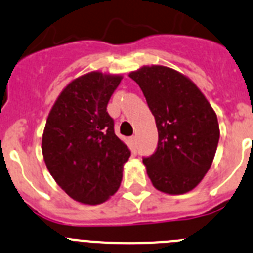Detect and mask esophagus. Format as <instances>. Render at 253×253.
<instances>
[{
	"instance_id": "obj_1",
	"label": "esophagus",
	"mask_w": 253,
	"mask_h": 253,
	"mask_svg": "<svg viewBox=\"0 0 253 253\" xmlns=\"http://www.w3.org/2000/svg\"><path fill=\"white\" fill-rule=\"evenodd\" d=\"M130 143L133 147H137V137H130Z\"/></svg>"
}]
</instances>
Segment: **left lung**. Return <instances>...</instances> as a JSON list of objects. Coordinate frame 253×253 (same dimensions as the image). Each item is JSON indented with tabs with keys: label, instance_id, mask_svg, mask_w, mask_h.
Masks as SVG:
<instances>
[{
	"label": "left lung",
	"instance_id": "left-lung-1",
	"mask_svg": "<svg viewBox=\"0 0 253 253\" xmlns=\"http://www.w3.org/2000/svg\"><path fill=\"white\" fill-rule=\"evenodd\" d=\"M139 84L158 130L157 149L143 158L152 184L180 195L195 189L209 171L219 142L216 114L190 78L165 66L129 73Z\"/></svg>",
	"mask_w": 253,
	"mask_h": 253
}]
</instances>
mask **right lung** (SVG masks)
Listing matches in <instances>:
<instances>
[{
  "label": "right lung",
  "mask_w": 253,
  "mask_h": 253,
  "mask_svg": "<svg viewBox=\"0 0 253 253\" xmlns=\"http://www.w3.org/2000/svg\"><path fill=\"white\" fill-rule=\"evenodd\" d=\"M120 75L93 71L69 82L46 119L42 139L51 177L76 202L96 205L118 191L130 151L115 135L107 102Z\"/></svg>",
  "instance_id": "1"
}]
</instances>
